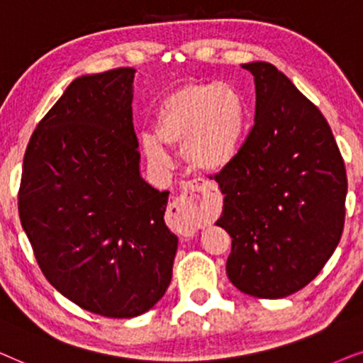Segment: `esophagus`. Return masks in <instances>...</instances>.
Instances as JSON below:
<instances>
[{"label": "esophagus", "instance_id": "obj_1", "mask_svg": "<svg viewBox=\"0 0 363 363\" xmlns=\"http://www.w3.org/2000/svg\"><path fill=\"white\" fill-rule=\"evenodd\" d=\"M209 184L206 181H191L182 187L181 196L176 197L171 204H169V212L174 217H192L197 211V206L201 202L202 192L209 189ZM192 234V232H189Z\"/></svg>", "mask_w": 363, "mask_h": 363}]
</instances>
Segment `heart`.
<instances>
[{"label":"heart","mask_w":363,"mask_h":363,"mask_svg":"<svg viewBox=\"0 0 363 363\" xmlns=\"http://www.w3.org/2000/svg\"><path fill=\"white\" fill-rule=\"evenodd\" d=\"M247 124V109L238 89L227 84H194L164 99L159 109L156 138L144 136L147 157L162 162L161 146H184L189 166L219 172L238 156Z\"/></svg>","instance_id":"obj_1"}]
</instances>
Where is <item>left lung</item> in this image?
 <instances>
[{"label":"left lung","mask_w":363,"mask_h":363,"mask_svg":"<svg viewBox=\"0 0 363 363\" xmlns=\"http://www.w3.org/2000/svg\"><path fill=\"white\" fill-rule=\"evenodd\" d=\"M255 81L249 136L214 179L216 224L232 238L227 277L240 292L282 298L317 277L340 242L347 174L315 104L270 62L242 65Z\"/></svg>","instance_id":"left-lung-1"}]
</instances>
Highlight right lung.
I'll return each mask as SVG.
<instances>
[{"label":"right lung","mask_w":363,"mask_h":363,"mask_svg":"<svg viewBox=\"0 0 363 363\" xmlns=\"http://www.w3.org/2000/svg\"><path fill=\"white\" fill-rule=\"evenodd\" d=\"M136 69L81 76L36 125L23 161L19 219L45 277L84 311L147 312L166 294L177 238L169 192L139 174Z\"/></svg>","instance_id":"right-lung-1"}]
</instances>
